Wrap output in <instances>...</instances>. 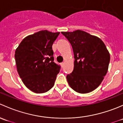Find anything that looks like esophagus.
Returning <instances> with one entry per match:
<instances>
[{
  "label": "esophagus",
  "instance_id": "esophagus-1",
  "mask_svg": "<svg viewBox=\"0 0 123 123\" xmlns=\"http://www.w3.org/2000/svg\"><path fill=\"white\" fill-rule=\"evenodd\" d=\"M60 65H61V66L63 68V66H64V62H62V63H60Z\"/></svg>",
  "mask_w": 123,
  "mask_h": 123
}]
</instances>
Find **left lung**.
Instances as JSON below:
<instances>
[{
    "instance_id": "8db88e82",
    "label": "left lung",
    "mask_w": 123,
    "mask_h": 123,
    "mask_svg": "<svg viewBox=\"0 0 123 123\" xmlns=\"http://www.w3.org/2000/svg\"><path fill=\"white\" fill-rule=\"evenodd\" d=\"M70 42L74 53V69L66 76L76 92H92L103 80L108 71L110 55L103 41L85 31L62 32Z\"/></svg>"
}]
</instances>
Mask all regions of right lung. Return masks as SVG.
<instances>
[{
  "mask_svg": "<svg viewBox=\"0 0 123 123\" xmlns=\"http://www.w3.org/2000/svg\"><path fill=\"white\" fill-rule=\"evenodd\" d=\"M60 32L41 31L28 35L15 51L16 68L25 86L44 93L53 88L60 66L54 62L52 45Z\"/></svg>",
  "mask_w": 123,
  "mask_h": 123,
  "instance_id": "obj_1",
  "label": "right lung"
}]
</instances>
